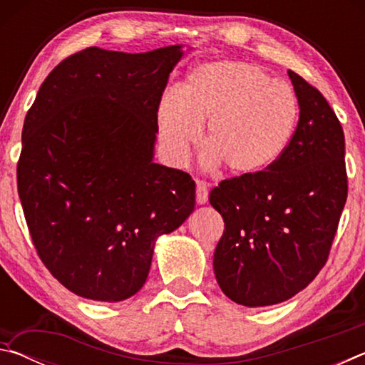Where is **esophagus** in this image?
<instances>
[{
    "label": "esophagus",
    "instance_id": "obj_1",
    "mask_svg": "<svg viewBox=\"0 0 365 365\" xmlns=\"http://www.w3.org/2000/svg\"><path fill=\"white\" fill-rule=\"evenodd\" d=\"M207 196H209L207 183L197 180L196 182V202L197 205H205V202H207Z\"/></svg>",
    "mask_w": 365,
    "mask_h": 365
}]
</instances>
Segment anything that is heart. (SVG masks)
Returning a JSON list of instances; mask_svg holds the SVG:
<instances>
[{"instance_id":"obj_1","label":"heart","mask_w":365,"mask_h":365,"mask_svg":"<svg viewBox=\"0 0 365 365\" xmlns=\"http://www.w3.org/2000/svg\"><path fill=\"white\" fill-rule=\"evenodd\" d=\"M298 119L292 86L257 66L222 61L197 66L177 93L163 96L158 135L168 158L183 164L206 122V168L255 177L285 154Z\"/></svg>"}]
</instances>
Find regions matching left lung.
Returning <instances> with one entry per match:
<instances>
[{"instance_id":"left-lung-1","label":"left lung","mask_w":365,"mask_h":365,"mask_svg":"<svg viewBox=\"0 0 365 365\" xmlns=\"http://www.w3.org/2000/svg\"><path fill=\"white\" fill-rule=\"evenodd\" d=\"M288 76L299 104L288 150L262 174L227 178L209 195L225 224L215 279L248 307L279 304L316 279L348 197L341 123L316 86Z\"/></svg>"}]
</instances>
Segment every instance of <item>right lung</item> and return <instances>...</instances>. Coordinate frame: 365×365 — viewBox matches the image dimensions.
<instances>
[{
    "instance_id": "1",
    "label": "right lung",
    "mask_w": 365,
    "mask_h": 365,
    "mask_svg": "<svg viewBox=\"0 0 365 365\" xmlns=\"http://www.w3.org/2000/svg\"><path fill=\"white\" fill-rule=\"evenodd\" d=\"M180 58V45L82 49L49 72L26 115L17 190L30 237L82 298L133 296L156 238L193 212V178L153 163L158 106Z\"/></svg>"
}]
</instances>
